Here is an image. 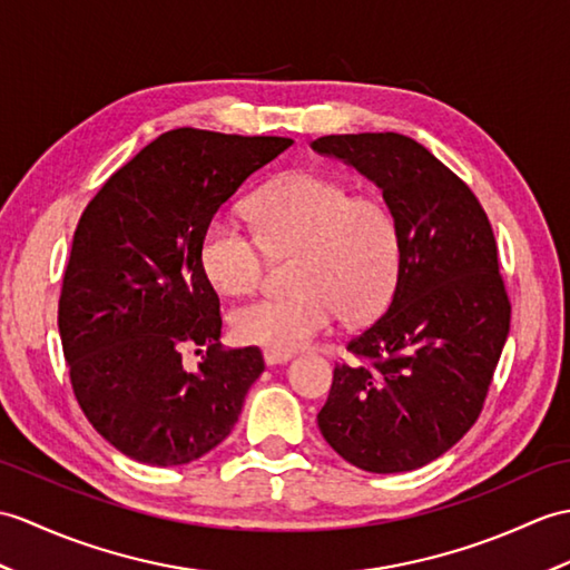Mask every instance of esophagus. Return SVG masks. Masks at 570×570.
Instances as JSON below:
<instances>
[{
	"instance_id": "34e87169",
	"label": "esophagus",
	"mask_w": 570,
	"mask_h": 570,
	"mask_svg": "<svg viewBox=\"0 0 570 570\" xmlns=\"http://www.w3.org/2000/svg\"><path fill=\"white\" fill-rule=\"evenodd\" d=\"M291 360V354H284V352H272L267 350L264 352V364L267 366H276V364H286Z\"/></svg>"
}]
</instances>
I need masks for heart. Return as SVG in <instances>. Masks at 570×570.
I'll return each instance as SVG.
<instances>
[{"label":"heart","instance_id":"b5f03b06","mask_svg":"<svg viewBox=\"0 0 570 570\" xmlns=\"http://www.w3.org/2000/svg\"><path fill=\"white\" fill-rule=\"evenodd\" d=\"M253 214L269 253L301 262L296 296L262 298L230 315L245 345L291 354L330 333L342 313L364 321L386 306L399 282L401 235L376 198L354 196L327 177L291 175L257 196ZM198 259L223 296H247L262 282L259 237L228 216L208 223Z\"/></svg>","mask_w":570,"mask_h":570}]
</instances>
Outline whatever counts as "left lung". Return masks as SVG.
<instances>
[{
    "label": "left lung",
    "instance_id": "obj_1",
    "mask_svg": "<svg viewBox=\"0 0 570 570\" xmlns=\"http://www.w3.org/2000/svg\"><path fill=\"white\" fill-rule=\"evenodd\" d=\"M311 148L372 179L401 235L389 308L347 345L368 364L335 366L317 428L356 469L415 471L479 420L505 347L493 228L466 184L413 138L323 136Z\"/></svg>",
    "mask_w": 570,
    "mask_h": 570
}]
</instances>
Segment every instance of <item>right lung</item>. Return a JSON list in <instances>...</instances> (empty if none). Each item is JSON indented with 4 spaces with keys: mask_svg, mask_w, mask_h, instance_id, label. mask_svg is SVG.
<instances>
[{
    "mask_svg": "<svg viewBox=\"0 0 570 570\" xmlns=\"http://www.w3.org/2000/svg\"><path fill=\"white\" fill-rule=\"evenodd\" d=\"M294 140L177 128L91 198L75 230L58 327L79 407L148 466L216 449L264 372L257 347L220 350V313L198 249L218 208ZM184 346H206L189 373Z\"/></svg>",
    "mask_w": 570,
    "mask_h": 570,
    "instance_id": "obj_1",
    "label": "right lung"
}]
</instances>
